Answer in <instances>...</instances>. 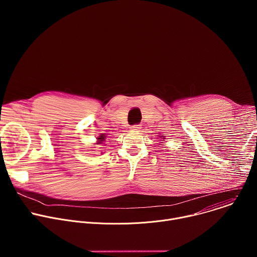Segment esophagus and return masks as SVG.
I'll list each match as a JSON object with an SVG mask.
<instances>
[{
  "instance_id": "1",
  "label": "esophagus",
  "mask_w": 257,
  "mask_h": 257,
  "mask_svg": "<svg viewBox=\"0 0 257 257\" xmlns=\"http://www.w3.org/2000/svg\"><path fill=\"white\" fill-rule=\"evenodd\" d=\"M130 129H131V130H139V129H140V125H139V124L132 125V126L130 127Z\"/></svg>"
}]
</instances>
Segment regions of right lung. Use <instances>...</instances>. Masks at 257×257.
Returning a JSON list of instances; mask_svg holds the SVG:
<instances>
[{"mask_svg":"<svg viewBox=\"0 0 257 257\" xmlns=\"http://www.w3.org/2000/svg\"><path fill=\"white\" fill-rule=\"evenodd\" d=\"M97 139H98V141H97V144H100V143H102V142H103V140L105 139V136H104L103 134H100V136H99Z\"/></svg>","mask_w":257,"mask_h":257,"instance_id":"1","label":"right lung"}]
</instances>
